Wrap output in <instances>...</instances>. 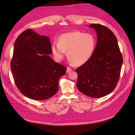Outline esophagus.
<instances>
[{
	"instance_id": "esophagus-1",
	"label": "esophagus",
	"mask_w": 135,
	"mask_h": 135,
	"mask_svg": "<svg viewBox=\"0 0 135 135\" xmlns=\"http://www.w3.org/2000/svg\"><path fill=\"white\" fill-rule=\"evenodd\" d=\"M72 71V69H71V68H69V67H68L67 68V71H66V72L68 73H70V71Z\"/></svg>"
}]
</instances>
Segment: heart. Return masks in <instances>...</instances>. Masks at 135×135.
I'll return each mask as SVG.
<instances>
[{"mask_svg": "<svg viewBox=\"0 0 135 135\" xmlns=\"http://www.w3.org/2000/svg\"><path fill=\"white\" fill-rule=\"evenodd\" d=\"M96 40L90 33L74 31L61 35L57 43L52 46V53L57 61H61L66 54L71 64L81 65L86 63L94 51Z\"/></svg>", "mask_w": 135, "mask_h": 135, "instance_id": "b5f03b06", "label": "heart"}]
</instances>
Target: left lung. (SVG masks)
<instances>
[{
    "instance_id": "left-lung-1",
    "label": "left lung",
    "mask_w": 135,
    "mask_h": 135,
    "mask_svg": "<svg viewBox=\"0 0 135 135\" xmlns=\"http://www.w3.org/2000/svg\"><path fill=\"white\" fill-rule=\"evenodd\" d=\"M97 33V43L91 58L76 69V86L92 98H101L111 93L118 83L123 57L117 37L106 27L91 24Z\"/></svg>"
}]
</instances>
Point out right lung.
Here are the masks:
<instances>
[{
    "label": "right lung",
    "mask_w": 135,
    "mask_h": 135,
    "mask_svg": "<svg viewBox=\"0 0 135 135\" xmlns=\"http://www.w3.org/2000/svg\"><path fill=\"white\" fill-rule=\"evenodd\" d=\"M50 38L27 29L14 43L11 69L16 86L26 97L43 100L59 90L67 68L53 60Z\"/></svg>",
    "instance_id": "right-lung-1"
}]
</instances>
